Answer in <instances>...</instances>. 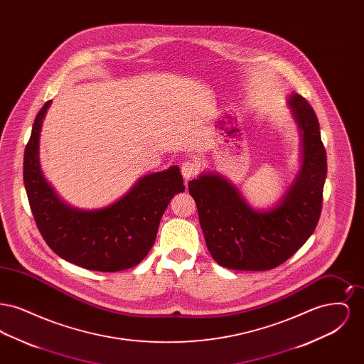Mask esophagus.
<instances>
[{"label": "esophagus", "mask_w": 364, "mask_h": 364, "mask_svg": "<svg viewBox=\"0 0 364 364\" xmlns=\"http://www.w3.org/2000/svg\"><path fill=\"white\" fill-rule=\"evenodd\" d=\"M198 171H199V166L193 161H186V162L181 164V173H183L186 180H188L192 176L198 173Z\"/></svg>", "instance_id": "esophagus-1"}]
</instances>
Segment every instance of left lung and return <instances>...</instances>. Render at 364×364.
Masks as SVG:
<instances>
[{
	"label": "left lung",
	"instance_id": "obj_1",
	"mask_svg": "<svg viewBox=\"0 0 364 364\" xmlns=\"http://www.w3.org/2000/svg\"><path fill=\"white\" fill-rule=\"evenodd\" d=\"M288 106L300 131V168L273 208H252L230 180L213 171L188 181L208 252L223 267L274 269L309 240L318 224L328 171L319 122L299 94L288 97Z\"/></svg>",
	"mask_w": 364,
	"mask_h": 364
}]
</instances>
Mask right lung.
<instances>
[{
	"label": "right lung",
	"mask_w": 364,
	"mask_h": 364,
	"mask_svg": "<svg viewBox=\"0 0 364 364\" xmlns=\"http://www.w3.org/2000/svg\"><path fill=\"white\" fill-rule=\"evenodd\" d=\"M52 101L35 117L24 151L23 178L36 226L63 259L94 272H120L136 266L156 242L164 211L176 193L186 190L177 165L144 174L106 208H73L45 178L39 162L42 122Z\"/></svg>",
	"instance_id": "1"
}]
</instances>
